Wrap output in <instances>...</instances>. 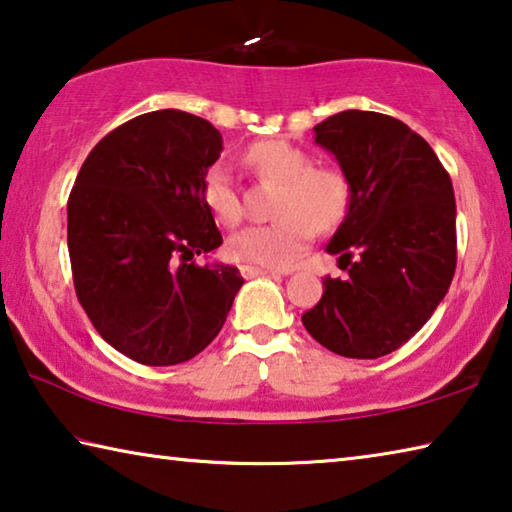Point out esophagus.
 I'll return each mask as SVG.
<instances>
[{"label":"esophagus","instance_id":"34e87169","mask_svg":"<svg viewBox=\"0 0 512 512\" xmlns=\"http://www.w3.org/2000/svg\"><path fill=\"white\" fill-rule=\"evenodd\" d=\"M241 275L250 280V277H266V275H275L273 271H266V268H257V266H241Z\"/></svg>","mask_w":512,"mask_h":512}]
</instances>
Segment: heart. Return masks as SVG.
I'll list each match as a JSON object with an SVG mask.
<instances>
[{
  "label": "heart",
  "mask_w": 512,
  "mask_h": 512,
  "mask_svg": "<svg viewBox=\"0 0 512 512\" xmlns=\"http://www.w3.org/2000/svg\"><path fill=\"white\" fill-rule=\"evenodd\" d=\"M244 162L266 185H277L273 223L250 225L230 239L237 259L264 268H291L314 239V230L329 232L350 212L352 185L345 171L314 164L311 153L284 140L250 144ZM203 201L219 223L235 228L244 205L232 173L216 164L203 178Z\"/></svg>",
  "instance_id": "heart-1"
}]
</instances>
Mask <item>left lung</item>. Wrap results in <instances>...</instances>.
<instances>
[{"label":"left lung","mask_w":512,"mask_h":512,"mask_svg":"<svg viewBox=\"0 0 512 512\" xmlns=\"http://www.w3.org/2000/svg\"><path fill=\"white\" fill-rule=\"evenodd\" d=\"M314 133L352 185L350 212L325 248L348 277H325L302 325L341 357H384L427 323L452 284V178L418 133L381 112L343 110Z\"/></svg>","instance_id":"8db88e82"}]
</instances>
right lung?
I'll list each match as a JSON object with an SVG mask.
<instances>
[{"label": "right lung", "mask_w": 512, "mask_h": 512, "mask_svg": "<svg viewBox=\"0 0 512 512\" xmlns=\"http://www.w3.org/2000/svg\"><path fill=\"white\" fill-rule=\"evenodd\" d=\"M221 151L207 119L146 112L94 146L69 194L76 296L101 339L144 366L203 352L244 284L235 266L192 262L223 244L203 201Z\"/></svg>", "instance_id": "add662e5"}]
</instances>
